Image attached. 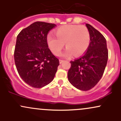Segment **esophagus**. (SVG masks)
<instances>
[{"label":"esophagus","mask_w":121,"mask_h":121,"mask_svg":"<svg viewBox=\"0 0 121 121\" xmlns=\"http://www.w3.org/2000/svg\"><path fill=\"white\" fill-rule=\"evenodd\" d=\"M59 61H60V64H61L64 61V60H61V59H60L59 60Z\"/></svg>","instance_id":"esophagus-1"}]
</instances>
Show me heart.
<instances>
[{"instance_id":"obj_1","label":"heart","mask_w":121,"mask_h":121,"mask_svg":"<svg viewBox=\"0 0 121 121\" xmlns=\"http://www.w3.org/2000/svg\"><path fill=\"white\" fill-rule=\"evenodd\" d=\"M56 36L48 34L47 44L51 51L56 56H59L62 48L65 46L64 56L69 57L73 54L78 56L84 53L89 47L91 35L89 30L84 26L65 25L55 30Z\"/></svg>"}]
</instances>
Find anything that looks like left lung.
<instances>
[{
    "instance_id": "left-lung-1",
    "label": "left lung",
    "mask_w": 121,
    "mask_h": 121,
    "mask_svg": "<svg viewBox=\"0 0 121 121\" xmlns=\"http://www.w3.org/2000/svg\"><path fill=\"white\" fill-rule=\"evenodd\" d=\"M89 30L91 43L86 52L79 59L70 61L68 78L78 89L87 91L96 85L101 80L108 59L106 40L91 25L86 24Z\"/></svg>"
}]
</instances>
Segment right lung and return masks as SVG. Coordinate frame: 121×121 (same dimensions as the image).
I'll list each match as a JSON object with an SVG mask.
<instances>
[{"instance_id": "right-lung-1", "label": "right lung", "mask_w": 121, "mask_h": 121, "mask_svg": "<svg viewBox=\"0 0 121 121\" xmlns=\"http://www.w3.org/2000/svg\"><path fill=\"white\" fill-rule=\"evenodd\" d=\"M56 26L36 22L21 30L16 39L14 60L19 76L26 84L41 88L53 80L59 60L48 48V32Z\"/></svg>"}]
</instances>
